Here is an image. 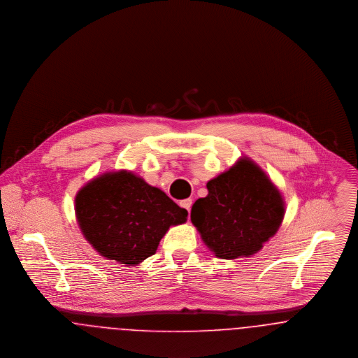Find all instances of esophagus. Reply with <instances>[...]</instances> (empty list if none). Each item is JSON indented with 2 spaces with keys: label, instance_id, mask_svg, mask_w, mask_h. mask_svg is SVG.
<instances>
[{
  "label": "esophagus",
  "instance_id": "34e87169",
  "mask_svg": "<svg viewBox=\"0 0 358 358\" xmlns=\"http://www.w3.org/2000/svg\"><path fill=\"white\" fill-rule=\"evenodd\" d=\"M191 205H192V199H189V198L180 202V206L183 207V208H186L188 213H189V210H191Z\"/></svg>",
  "mask_w": 358,
  "mask_h": 358
}]
</instances>
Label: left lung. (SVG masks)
<instances>
[{"mask_svg":"<svg viewBox=\"0 0 358 358\" xmlns=\"http://www.w3.org/2000/svg\"><path fill=\"white\" fill-rule=\"evenodd\" d=\"M207 191L192 205L191 222L220 259L257 253L282 225L285 207L280 191L248 157L208 180Z\"/></svg>","mask_w":358,"mask_h":358,"instance_id":"left-lung-1","label":"left lung"}]
</instances>
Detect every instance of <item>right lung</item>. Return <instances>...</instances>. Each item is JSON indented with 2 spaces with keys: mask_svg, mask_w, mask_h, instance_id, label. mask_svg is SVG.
<instances>
[{
  "mask_svg": "<svg viewBox=\"0 0 358 358\" xmlns=\"http://www.w3.org/2000/svg\"><path fill=\"white\" fill-rule=\"evenodd\" d=\"M76 214L85 238L101 256L137 265L156 253L170 226L187 221L188 213L143 178L117 171L78 191Z\"/></svg>",
  "mask_w": 358,
  "mask_h": 358,
  "instance_id": "obj_1",
  "label": "right lung"
}]
</instances>
